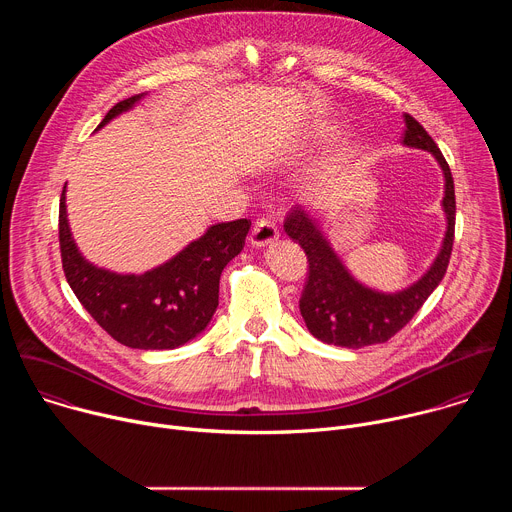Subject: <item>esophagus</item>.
Wrapping results in <instances>:
<instances>
[{
  "label": "esophagus",
  "mask_w": 512,
  "mask_h": 512,
  "mask_svg": "<svg viewBox=\"0 0 512 512\" xmlns=\"http://www.w3.org/2000/svg\"><path fill=\"white\" fill-rule=\"evenodd\" d=\"M279 239V229L275 223L267 221V218H259V221L251 229V245L257 249L271 247Z\"/></svg>",
  "instance_id": "34e87169"
}]
</instances>
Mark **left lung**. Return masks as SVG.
<instances>
[{"label": "left lung", "instance_id": "left-lung-1", "mask_svg": "<svg viewBox=\"0 0 512 512\" xmlns=\"http://www.w3.org/2000/svg\"><path fill=\"white\" fill-rule=\"evenodd\" d=\"M405 117L403 145L415 150L429 152L444 172V212H446V235L442 249L433 259L431 267L409 287L385 294L356 281L344 267L332 245L322 233L316 218L308 216L302 208L289 212L285 218V233L294 239L308 255L310 273L302 291L300 312L308 330L322 342L362 348L371 344L387 342L395 336L431 296V291L440 285L446 275L456 227V194L454 178L446 158L437 143L409 113Z\"/></svg>", "mask_w": 512, "mask_h": 512}]
</instances>
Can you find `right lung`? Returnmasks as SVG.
Returning <instances> with one entry per match:
<instances>
[{
	"instance_id": "1",
	"label": "right lung",
	"mask_w": 512,
	"mask_h": 512,
	"mask_svg": "<svg viewBox=\"0 0 512 512\" xmlns=\"http://www.w3.org/2000/svg\"><path fill=\"white\" fill-rule=\"evenodd\" d=\"M143 97L145 93L119 101L97 129ZM64 192L66 186L58 210L62 269L70 289L95 322L123 346L139 350H170L196 338L216 312L221 273L241 253L251 221L239 218L212 225L160 267L141 275H123L97 267L81 255L68 227Z\"/></svg>"
}]
</instances>
